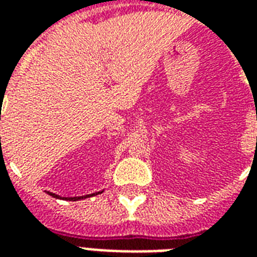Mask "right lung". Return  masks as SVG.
I'll use <instances>...</instances> for the list:
<instances>
[{
    "label": "right lung",
    "instance_id": "1",
    "mask_svg": "<svg viewBox=\"0 0 257 257\" xmlns=\"http://www.w3.org/2000/svg\"><path fill=\"white\" fill-rule=\"evenodd\" d=\"M47 193L49 194V195H52L53 198L66 199V201H78V199H85V198H89V197H93V195H96V194H100L103 193V191H99V193H93V194H86V195H82V197H60V195H58V194L51 193V191H47Z\"/></svg>",
    "mask_w": 257,
    "mask_h": 257
}]
</instances>
